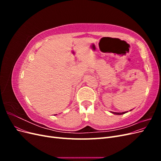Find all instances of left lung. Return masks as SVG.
I'll return each mask as SVG.
<instances>
[{
  "instance_id": "left-lung-1",
  "label": "left lung",
  "mask_w": 161,
  "mask_h": 161,
  "mask_svg": "<svg viewBox=\"0 0 161 161\" xmlns=\"http://www.w3.org/2000/svg\"><path fill=\"white\" fill-rule=\"evenodd\" d=\"M111 113L114 114H115V115H122V114H124L125 113H127V111L122 112V113H116V112H111Z\"/></svg>"
}]
</instances>
